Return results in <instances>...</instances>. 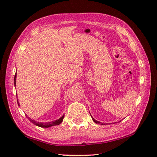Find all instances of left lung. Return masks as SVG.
Returning <instances> with one entry per match:
<instances>
[{"mask_svg": "<svg viewBox=\"0 0 157 157\" xmlns=\"http://www.w3.org/2000/svg\"><path fill=\"white\" fill-rule=\"evenodd\" d=\"M91 117H92V115H91ZM92 120H93V121H94V122H95L96 123H101V122L98 121H96V120H95L94 118L92 117ZM101 125H105V123H101Z\"/></svg>", "mask_w": 157, "mask_h": 157, "instance_id": "obj_1", "label": "left lung"}]
</instances>
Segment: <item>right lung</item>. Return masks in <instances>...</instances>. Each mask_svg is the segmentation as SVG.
Instances as JSON below:
<instances>
[{"label": "right lung", "mask_w": 157, "mask_h": 157, "mask_svg": "<svg viewBox=\"0 0 157 157\" xmlns=\"http://www.w3.org/2000/svg\"><path fill=\"white\" fill-rule=\"evenodd\" d=\"M16 78H17V73H15V78H14V86H16ZM17 104L19 106V103L18 102V99L17 98ZM25 116L27 117L28 119L33 124H34L35 125H37L38 127H40V128H51V127H52V126H55V125H59L60 123H61L63 120V118H64L65 117V115H63L62 117H61L59 119H56L55 120V121H51V122H48V123H39V122H36L35 120L32 119L31 118H29V117L25 114Z\"/></svg>", "instance_id": "add662e5"}]
</instances>
